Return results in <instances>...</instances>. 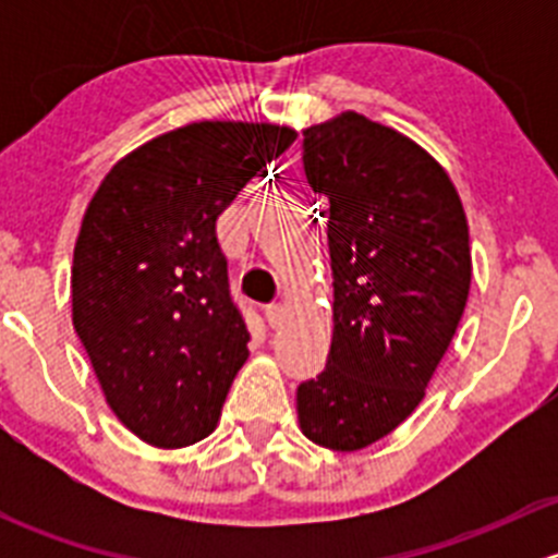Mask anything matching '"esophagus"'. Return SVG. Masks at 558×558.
Segmentation results:
<instances>
[{"mask_svg":"<svg viewBox=\"0 0 558 558\" xmlns=\"http://www.w3.org/2000/svg\"><path fill=\"white\" fill-rule=\"evenodd\" d=\"M283 315H286L283 305H267V307H264V318H267L269 326L283 324Z\"/></svg>","mask_w":558,"mask_h":558,"instance_id":"obj_1","label":"esophagus"}]
</instances>
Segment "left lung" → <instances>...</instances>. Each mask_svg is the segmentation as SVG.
<instances>
[{
  "label": "left lung",
  "mask_w": 558,
  "mask_h": 558,
  "mask_svg": "<svg viewBox=\"0 0 558 558\" xmlns=\"http://www.w3.org/2000/svg\"><path fill=\"white\" fill-rule=\"evenodd\" d=\"M302 134L307 183L329 205L335 331L296 413L307 440L345 453L424 399L470 294V229L448 172L397 129L348 110Z\"/></svg>",
  "instance_id": "8db88e82"
}]
</instances>
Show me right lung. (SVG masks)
<instances>
[{
  "label": "right lung",
  "mask_w": 558,
  "mask_h": 558,
  "mask_svg": "<svg viewBox=\"0 0 558 558\" xmlns=\"http://www.w3.org/2000/svg\"><path fill=\"white\" fill-rule=\"evenodd\" d=\"M294 140L275 123H189L123 156L88 202L72 324L110 410L148 446L216 429L251 340L216 221Z\"/></svg>",
  "instance_id": "1"
}]
</instances>
